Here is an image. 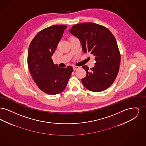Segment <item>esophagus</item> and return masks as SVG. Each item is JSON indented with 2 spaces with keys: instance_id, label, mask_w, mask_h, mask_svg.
Masks as SVG:
<instances>
[{
  "instance_id": "obj_1",
  "label": "esophagus",
  "mask_w": 146,
  "mask_h": 146,
  "mask_svg": "<svg viewBox=\"0 0 146 146\" xmlns=\"http://www.w3.org/2000/svg\"><path fill=\"white\" fill-rule=\"evenodd\" d=\"M73 68L74 70H77V69L79 68V67H78V66H73Z\"/></svg>"
}]
</instances>
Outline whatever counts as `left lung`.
Here are the masks:
<instances>
[{
	"label": "left lung",
	"mask_w": 146,
	"mask_h": 146,
	"mask_svg": "<svg viewBox=\"0 0 146 146\" xmlns=\"http://www.w3.org/2000/svg\"><path fill=\"white\" fill-rule=\"evenodd\" d=\"M77 37L84 53L90 52L95 56V67L89 70L82 66L86 76L82 79L89 90L101 92L108 88L118 75L120 54L114 36L108 28L92 22L76 24L70 29Z\"/></svg>",
	"instance_id": "obj_1"
}]
</instances>
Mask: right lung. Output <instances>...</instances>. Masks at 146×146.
I'll use <instances>...</instances> for the list:
<instances>
[{"mask_svg":"<svg viewBox=\"0 0 146 146\" xmlns=\"http://www.w3.org/2000/svg\"><path fill=\"white\" fill-rule=\"evenodd\" d=\"M66 25H54L37 33L28 48V68L35 83L46 94L56 95L66 87L73 71L71 66L60 68L51 56L55 52Z\"/></svg>","mask_w":146,"mask_h":146,"instance_id":"add662e5","label":"right lung"}]
</instances>
